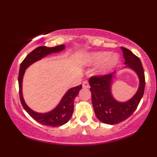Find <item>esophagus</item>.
<instances>
[{
    "instance_id": "esophagus-1",
    "label": "esophagus",
    "mask_w": 157,
    "mask_h": 157,
    "mask_svg": "<svg viewBox=\"0 0 157 157\" xmlns=\"http://www.w3.org/2000/svg\"><path fill=\"white\" fill-rule=\"evenodd\" d=\"M82 87H83V88H88L90 87V86H89V83H88V81H84L83 82H82Z\"/></svg>"
}]
</instances>
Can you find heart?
<instances>
[{
  "mask_svg": "<svg viewBox=\"0 0 157 157\" xmlns=\"http://www.w3.org/2000/svg\"><path fill=\"white\" fill-rule=\"evenodd\" d=\"M119 58L117 55H110L108 52H96L90 54L88 62L90 64H101L99 69V74L106 73L113 69L118 64Z\"/></svg>",
  "mask_w": 157,
  "mask_h": 157,
  "instance_id": "obj_1",
  "label": "heart"
}]
</instances>
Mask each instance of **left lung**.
Wrapping results in <instances>:
<instances>
[{
    "label": "left lung",
    "instance_id": "left-lung-1",
    "mask_svg": "<svg viewBox=\"0 0 157 157\" xmlns=\"http://www.w3.org/2000/svg\"><path fill=\"white\" fill-rule=\"evenodd\" d=\"M125 59V67L137 73L140 80L138 90L135 96L125 102H119L114 99L111 93V84L114 72L101 76H93L89 79L92 104L96 116L104 124H119L127 119L135 112L142 99L145 89L144 70L140 58L129 50L121 47Z\"/></svg>",
    "mask_w": 157,
    "mask_h": 157
}]
</instances>
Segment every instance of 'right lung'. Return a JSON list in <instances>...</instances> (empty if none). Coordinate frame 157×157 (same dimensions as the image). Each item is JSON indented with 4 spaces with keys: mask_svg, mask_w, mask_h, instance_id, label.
Listing matches in <instances>:
<instances>
[{
    "mask_svg": "<svg viewBox=\"0 0 157 157\" xmlns=\"http://www.w3.org/2000/svg\"><path fill=\"white\" fill-rule=\"evenodd\" d=\"M64 49H65V45L63 44L58 45L54 48H48L44 46L38 47L37 48L30 52L22 60L20 64V71H19V94H20V99L22 107L25 109L26 112L37 122L44 126H52V127H57V126L63 125L70 120L74 111V100L78 95L79 91L82 89V85L70 88L60 100L58 106L50 112L39 113L32 110L25 102L22 93V78H23L25 69L32 63L41 59L48 55H50L52 52H58Z\"/></svg>",
    "mask_w": 157,
    "mask_h": 157,
    "instance_id": "1",
    "label": "right lung"
}]
</instances>
